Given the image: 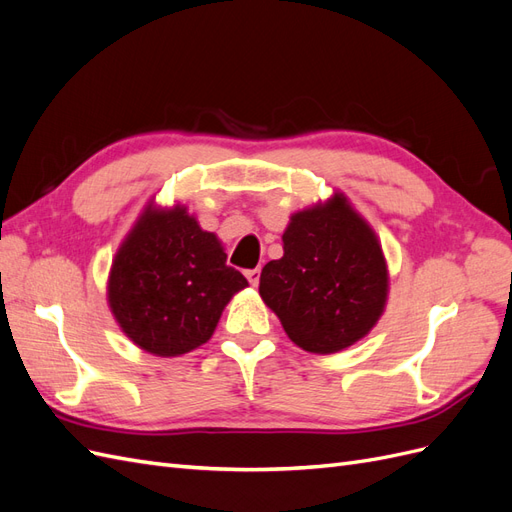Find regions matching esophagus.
<instances>
[{"label":"esophagus","instance_id":"esophagus-1","mask_svg":"<svg viewBox=\"0 0 512 512\" xmlns=\"http://www.w3.org/2000/svg\"><path fill=\"white\" fill-rule=\"evenodd\" d=\"M245 277H247V282H250L252 286H258V282H260V269L245 271Z\"/></svg>","mask_w":512,"mask_h":512}]
</instances>
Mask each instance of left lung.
<instances>
[{
  "instance_id": "1",
  "label": "left lung",
  "mask_w": 512,
  "mask_h": 512,
  "mask_svg": "<svg viewBox=\"0 0 512 512\" xmlns=\"http://www.w3.org/2000/svg\"><path fill=\"white\" fill-rule=\"evenodd\" d=\"M284 256L260 273L258 292L294 344L335 354L384 314L389 269L374 228L344 192L290 215Z\"/></svg>"
}]
</instances>
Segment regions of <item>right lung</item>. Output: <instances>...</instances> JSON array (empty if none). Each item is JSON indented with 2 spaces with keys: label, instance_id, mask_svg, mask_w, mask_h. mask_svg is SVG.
<instances>
[{
  "label": "right lung",
  "instance_id": "obj_1",
  "mask_svg": "<svg viewBox=\"0 0 512 512\" xmlns=\"http://www.w3.org/2000/svg\"><path fill=\"white\" fill-rule=\"evenodd\" d=\"M245 286L218 235L185 205L160 207L151 198L113 258L106 299L130 342L168 359L207 344Z\"/></svg>",
  "mask_w": 512,
  "mask_h": 512
}]
</instances>
